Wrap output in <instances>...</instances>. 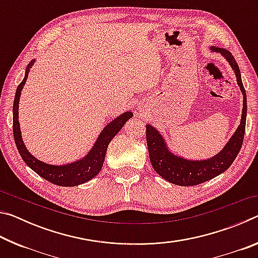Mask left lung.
Returning a JSON list of instances; mask_svg holds the SVG:
<instances>
[{
    "label": "left lung",
    "mask_w": 258,
    "mask_h": 258,
    "mask_svg": "<svg viewBox=\"0 0 258 258\" xmlns=\"http://www.w3.org/2000/svg\"><path fill=\"white\" fill-rule=\"evenodd\" d=\"M211 50L223 55L235 74L237 83L243 95L241 120L228 143L218 154L211 158L197 160L186 159L184 157L174 154L169 150L163 135L154 126L147 124V145L152 167L164 180L176 185H197L220 175L232 165L242 146L244 128H246L247 95L241 81V74L237 61L234 60L231 52L215 46H211Z\"/></svg>",
    "instance_id": "8db88e82"
}]
</instances>
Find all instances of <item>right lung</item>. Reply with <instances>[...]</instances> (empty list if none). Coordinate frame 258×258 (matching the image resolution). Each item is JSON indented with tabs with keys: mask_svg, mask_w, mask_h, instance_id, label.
Listing matches in <instances>:
<instances>
[{
	"mask_svg": "<svg viewBox=\"0 0 258 258\" xmlns=\"http://www.w3.org/2000/svg\"><path fill=\"white\" fill-rule=\"evenodd\" d=\"M35 62V59L30 61L28 63L27 68H26L25 77L23 82L20 83L17 87L15 101H14V138L15 142L18 149L21 158L27 164L30 168L33 169L35 173H37L41 177L45 178L53 184L60 185V186H75L85 183L87 181L92 180V178L98 175L101 171L104 157H106L108 145L110 143L113 137L119 132L121 127L125 125L126 121L133 117L132 111H125L121 113L120 116L116 117L115 119L111 120L110 123L106 125L101 133L94 142L93 147L91 150L87 152V155L83 158L78 159L76 161H73L71 164H63V165H51L46 164L44 161L38 160L37 158L30 154L27 150L25 143L23 141V137H21L20 131V124H19V99L21 91L24 89V85L27 81L29 69Z\"/></svg>",
	"mask_w": 258,
	"mask_h": 258,
	"instance_id": "obj_1",
	"label": "right lung"
}]
</instances>
